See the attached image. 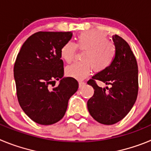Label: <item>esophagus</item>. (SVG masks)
I'll list each match as a JSON object with an SVG mask.
<instances>
[{"label": "esophagus", "mask_w": 151, "mask_h": 151, "mask_svg": "<svg viewBox=\"0 0 151 151\" xmlns=\"http://www.w3.org/2000/svg\"><path fill=\"white\" fill-rule=\"evenodd\" d=\"M85 84V82H83V81H79L78 82V85H79V88H82V86H83Z\"/></svg>", "instance_id": "1"}]
</instances>
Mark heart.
<instances>
[{
	"mask_svg": "<svg viewBox=\"0 0 151 151\" xmlns=\"http://www.w3.org/2000/svg\"><path fill=\"white\" fill-rule=\"evenodd\" d=\"M76 46L85 50L82 54L83 62L74 63L66 68L68 76L82 80L88 76L92 67L96 72L105 70L113 63L116 57V47L107 40L104 33L97 31L84 32L78 35L76 45L71 41L64 44L60 50L61 57L67 63L73 60Z\"/></svg>",
	"mask_w": 151,
	"mask_h": 151,
	"instance_id": "heart-1",
	"label": "heart"
}]
</instances>
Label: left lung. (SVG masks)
Listing matches in <instances>:
<instances>
[{
    "label": "left lung",
    "mask_w": 151,
    "mask_h": 151,
    "mask_svg": "<svg viewBox=\"0 0 151 151\" xmlns=\"http://www.w3.org/2000/svg\"><path fill=\"white\" fill-rule=\"evenodd\" d=\"M113 41L116 50L113 63L88 82L94 90L88 101V110L97 122L104 125L122 120L134 106L138 91V64L130 46L117 35H113ZM94 79L111 88L99 87Z\"/></svg>",
    "instance_id": "1"
}]
</instances>
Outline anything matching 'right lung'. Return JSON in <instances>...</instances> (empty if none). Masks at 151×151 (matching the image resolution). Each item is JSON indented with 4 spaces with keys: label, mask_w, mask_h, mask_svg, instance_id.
<instances>
[{
    "label": "right lung",
    "mask_w": 151,
    "mask_h": 151,
    "mask_svg": "<svg viewBox=\"0 0 151 151\" xmlns=\"http://www.w3.org/2000/svg\"><path fill=\"white\" fill-rule=\"evenodd\" d=\"M71 32H38L22 45L14 64L19 103L25 113L41 125H52L65 115L69 98L78 83L64 77L60 50L72 38ZM60 81L54 86L55 80Z\"/></svg>",
    "instance_id": "obj_1"
}]
</instances>
